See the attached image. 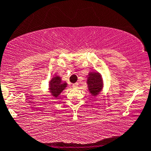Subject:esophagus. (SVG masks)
<instances>
[{
    "mask_svg": "<svg viewBox=\"0 0 151 151\" xmlns=\"http://www.w3.org/2000/svg\"><path fill=\"white\" fill-rule=\"evenodd\" d=\"M73 88H78V83H73Z\"/></svg>",
    "mask_w": 151,
    "mask_h": 151,
    "instance_id": "34e87169",
    "label": "esophagus"
}]
</instances>
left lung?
<instances>
[{"label":"left lung","mask_w":151,"mask_h":151,"mask_svg":"<svg viewBox=\"0 0 151 151\" xmlns=\"http://www.w3.org/2000/svg\"><path fill=\"white\" fill-rule=\"evenodd\" d=\"M87 85L89 93L93 96H96L100 93L104 86L101 75L98 72H89L87 76Z\"/></svg>","instance_id":"obj_1"}]
</instances>
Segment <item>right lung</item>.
<instances>
[{"label": "right lung", "mask_w": 151, "mask_h": 151, "mask_svg": "<svg viewBox=\"0 0 151 151\" xmlns=\"http://www.w3.org/2000/svg\"><path fill=\"white\" fill-rule=\"evenodd\" d=\"M68 83L65 81L63 82L62 79L59 76L55 75L52 77L49 82V91L51 96L57 98L60 95L63 91L67 87Z\"/></svg>", "instance_id": "obj_1"}]
</instances>
